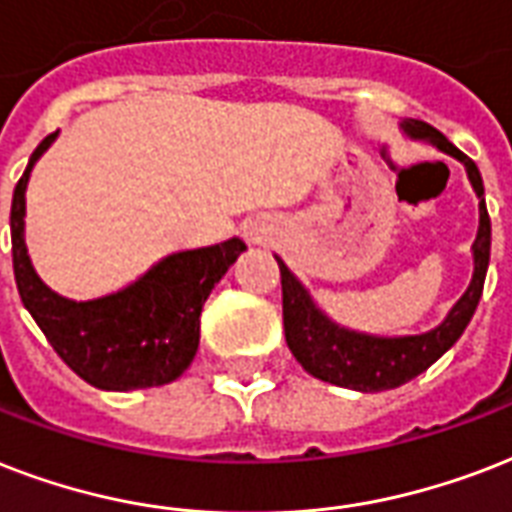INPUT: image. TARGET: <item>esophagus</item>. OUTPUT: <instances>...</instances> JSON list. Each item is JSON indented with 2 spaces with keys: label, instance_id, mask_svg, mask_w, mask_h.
I'll return each instance as SVG.
<instances>
[{
  "label": "esophagus",
  "instance_id": "1",
  "mask_svg": "<svg viewBox=\"0 0 512 512\" xmlns=\"http://www.w3.org/2000/svg\"><path fill=\"white\" fill-rule=\"evenodd\" d=\"M245 237L251 240V243H264L269 237V227H267V221H248L245 224Z\"/></svg>",
  "mask_w": 512,
  "mask_h": 512
}]
</instances>
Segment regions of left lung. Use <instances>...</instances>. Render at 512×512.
<instances>
[{
	"mask_svg": "<svg viewBox=\"0 0 512 512\" xmlns=\"http://www.w3.org/2000/svg\"><path fill=\"white\" fill-rule=\"evenodd\" d=\"M400 128L414 141H427L438 152L449 154L454 160L465 165L467 178L478 194V235L473 243V280L459 301L449 310V315L435 328L425 334L414 336H376L363 334L355 328L339 326L326 312L320 310L310 291L301 285V280L285 267L280 256V283H283V326L285 342L293 358L299 360L301 368L315 379H323L336 387L358 392H382L395 390L408 379H414L422 371L433 366L443 352L451 350L462 331L473 318L478 299L483 293V280L489 269L491 251V221L483 200V181L467 154H462L449 138L438 133L433 125L419 120L400 122Z\"/></svg>",
	"mask_w": 512,
	"mask_h": 512,
	"instance_id": "obj_1",
	"label": "left lung"
}]
</instances>
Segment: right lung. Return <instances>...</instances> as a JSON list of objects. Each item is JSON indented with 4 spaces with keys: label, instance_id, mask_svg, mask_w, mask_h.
Returning <instances> with one entry per match:
<instances>
[{
    "label": "right lung",
    "instance_id": "obj_1",
    "mask_svg": "<svg viewBox=\"0 0 512 512\" xmlns=\"http://www.w3.org/2000/svg\"><path fill=\"white\" fill-rule=\"evenodd\" d=\"M58 133L34 149L15 184L10 235L13 269L23 307L37 320L61 360L98 390H144L184 374L200 344V312L213 285L245 251L240 237L178 251L120 291L101 299H66L42 283L26 248V186L37 160Z\"/></svg>",
    "mask_w": 512,
    "mask_h": 512
}]
</instances>
